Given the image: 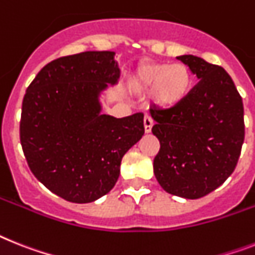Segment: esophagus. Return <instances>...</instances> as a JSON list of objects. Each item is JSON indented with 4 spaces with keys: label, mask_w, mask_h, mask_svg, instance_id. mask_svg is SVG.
I'll list each match as a JSON object with an SVG mask.
<instances>
[{
    "label": "esophagus",
    "mask_w": 255,
    "mask_h": 255,
    "mask_svg": "<svg viewBox=\"0 0 255 255\" xmlns=\"http://www.w3.org/2000/svg\"><path fill=\"white\" fill-rule=\"evenodd\" d=\"M153 119H151L149 115H145L144 117V129L146 133L151 132V128H153Z\"/></svg>",
    "instance_id": "obj_1"
}]
</instances>
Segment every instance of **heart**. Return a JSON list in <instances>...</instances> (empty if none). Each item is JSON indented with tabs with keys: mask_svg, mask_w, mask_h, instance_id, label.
Here are the masks:
<instances>
[{
	"mask_svg": "<svg viewBox=\"0 0 255 255\" xmlns=\"http://www.w3.org/2000/svg\"><path fill=\"white\" fill-rule=\"evenodd\" d=\"M134 84L140 89H153L151 98L162 108L180 104L192 89V74L181 63H155L141 66L134 76Z\"/></svg>",
	"mask_w": 255,
	"mask_h": 255,
	"instance_id": "obj_1",
	"label": "heart"
}]
</instances>
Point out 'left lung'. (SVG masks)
I'll list each match as a JSON object with an SVG mask.
<instances>
[{
    "instance_id": "1",
    "label": "left lung",
    "mask_w": 255,
    "mask_h": 255,
    "mask_svg": "<svg viewBox=\"0 0 255 255\" xmlns=\"http://www.w3.org/2000/svg\"><path fill=\"white\" fill-rule=\"evenodd\" d=\"M198 83L180 104L150 109L159 140L154 175L167 193L196 200L220 187L236 168L245 137L244 105L223 67L177 57Z\"/></svg>"
}]
</instances>
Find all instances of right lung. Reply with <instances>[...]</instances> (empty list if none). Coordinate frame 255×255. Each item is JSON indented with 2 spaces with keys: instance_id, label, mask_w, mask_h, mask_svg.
<instances>
[{
  "instance_id": "add662e5",
  "label": "right lung",
  "mask_w": 255,
  "mask_h": 255,
  "mask_svg": "<svg viewBox=\"0 0 255 255\" xmlns=\"http://www.w3.org/2000/svg\"><path fill=\"white\" fill-rule=\"evenodd\" d=\"M114 51H84L41 68L27 88L20 144L32 174L63 200L87 204L109 193L121 162L144 134V114H101L100 93L119 79Z\"/></svg>"
}]
</instances>
